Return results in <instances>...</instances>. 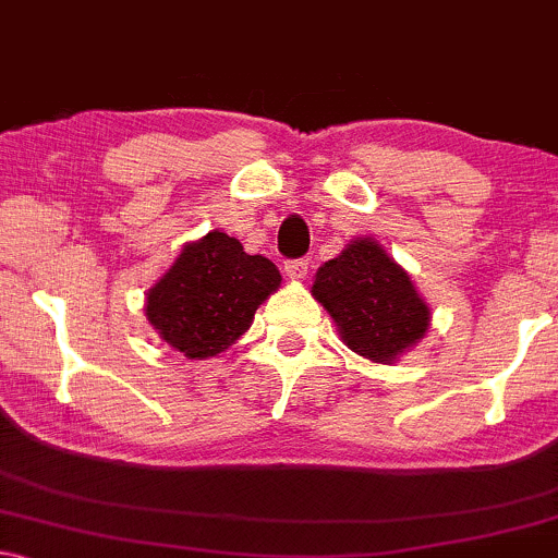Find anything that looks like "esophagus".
Wrapping results in <instances>:
<instances>
[{
  "instance_id": "34e87169",
  "label": "esophagus",
  "mask_w": 558,
  "mask_h": 558,
  "mask_svg": "<svg viewBox=\"0 0 558 558\" xmlns=\"http://www.w3.org/2000/svg\"><path fill=\"white\" fill-rule=\"evenodd\" d=\"M284 274H287V277H290L292 281H305L307 274H311V264H307V260H302V258H298V260H287V264H284Z\"/></svg>"
}]
</instances>
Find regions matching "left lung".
Here are the masks:
<instances>
[{
    "instance_id": "obj_1",
    "label": "left lung",
    "mask_w": 558,
    "mask_h": 558,
    "mask_svg": "<svg viewBox=\"0 0 558 558\" xmlns=\"http://www.w3.org/2000/svg\"><path fill=\"white\" fill-rule=\"evenodd\" d=\"M311 292L333 318L341 341L369 362H398L429 331V305L375 238H354L326 260Z\"/></svg>"
}]
</instances>
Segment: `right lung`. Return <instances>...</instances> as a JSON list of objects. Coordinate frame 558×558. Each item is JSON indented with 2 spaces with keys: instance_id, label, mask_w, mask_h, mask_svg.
<instances>
[{
  "instance_id": "right-lung-1",
  "label": "right lung",
  "mask_w": 558,
  "mask_h": 558,
  "mask_svg": "<svg viewBox=\"0 0 558 558\" xmlns=\"http://www.w3.org/2000/svg\"><path fill=\"white\" fill-rule=\"evenodd\" d=\"M279 287L281 274L271 260L211 230L181 247L147 290L144 313L170 349L189 360H211L251 328L253 315Z\"/></svg>"
}]
</instances>
